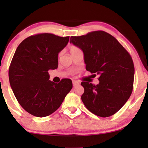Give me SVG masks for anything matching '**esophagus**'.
I'll use <instances>...</instances> for the list:
<instances>
[{"instance_id":"1","label":"esophagus","mask_w":148,"mask_h":148,"mask_svg":"<svg viewBox=\"0 0 148 148\" xmlns=\"http://www.w3.org/2000/svg\"><path fill=\"white\" fill-rule=\"evenodd\" d=\"M79 84V82H77V81H73V86H77V85Z\"/></svg>"}]
</instances>
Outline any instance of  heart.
<instances>
[{
  "label": "heart",
  "mask_w": 148,
  "mask_h": 148,
  "mask_svg": "<svg viewBox=\"0 0 148 148\" xmlns=\"http://www.w3.org/2000/svg\"><path fill=\"white\" fill-rule=\"evenodd\" d=\"M79 48L77 47V46H71V48H70V50H71V52H73V51H75V50H78Z\"/></svg>",
  "instance_id": "obj_1"
}]
</instances>
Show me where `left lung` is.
Masks as SVG:
<instances>
[{
	"label": "left lung",
	"instance_id": "8db88e82",
	"mask_svg": "<svg viewBox=\"0 0 148 148\" xmlns=\"http://www.w3.org/2000/svg\"><path fill=\"white\" fill-rule=\"evenodd\" d=\"M70 42L84 52L86 70L99 75L96 86L81 83L84 88L82 102L97 116L114 114L133 91L135 68L131 55L116 38L104 31L71 36Z\"/></svg>",
	"mask_w": 148,
	"mask_h": 148
}]
</instances>
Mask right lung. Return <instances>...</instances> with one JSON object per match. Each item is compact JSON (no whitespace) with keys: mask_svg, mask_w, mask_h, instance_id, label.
<instances>
[{"mask_svg":"<svg viewBox=\"0 0 148 148\" xmlns=\"http://www.w3.org/2000/svg\"><path fill=\"white\" fill-rule=\"evenodd\" d=\"M69 36L38 34L18 46L9 69L11 87L24 110L44 117L59 108L73 88L70 79L58 84L49 80L48 70L58 67V53L68 44Z\"/></svg>","mask_w":148,"mask_h":148,"instance_id":"obj_1","label":"right lung"}]
</instances>
